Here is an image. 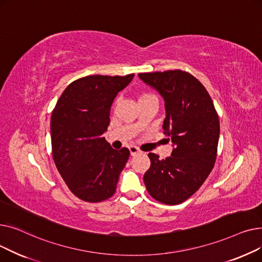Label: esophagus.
<instances>
[{"mask_svg":"<svg viewBox=\"0 0 262 262\" xmlns=\"http://www.w3.org/2000/svg\"><path fill=\"white\" fill-rule=\"evenodd\" d=\"M128 148H129V152H130V155H132V156H136V155H138V154L141 153L140 150H139V148L134 146V145H130Z\"/></svg>","mask_w":262,"mask_h":262,"instance_id":"34e87169","label":"esophagus"}]
</instances>
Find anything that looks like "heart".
<instances>
[{"label": "heart", "instance_id": "heart-1", "mask_svg": "<svg viewBox=\"0 0 262 262\" xmlns=\"http://www.w3.org/2000/svg\"><path fill=\"white\" fill-rule=\"evenodd\" d=\"M148 95H149V94H143V95L141 96V98H144V96H148Z\"/></svg>", "mask_w": 262, "mask_h": 262}]
</instances>
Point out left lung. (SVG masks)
Masks as SVG:
<instances>
[{"label":"left lung","instance_id":"8db88e82","mask_svg":"<svg viewBox=\"0 0 262 262\" xmlns=\"http://www.w3.org/2000/svg\"><path fill=\"white\" fill-rule=\"evenodd\" d=\"M139 78L164 101L163 134L172 141L171 156L148 154L150 167L143 181L158 202H185L210 174L216 158L220 123L207 90L191 74L181 71L139 73Z\"/></svg>","mask_w":262,"mask_h":262}]
</instances>
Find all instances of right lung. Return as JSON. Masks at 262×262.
Returning <instances> with one entry per match:
<instances>
[{
  "label": "right lung",
  "mask_w": 262,
  "mask_h": 262,
  "mask_svg": "<svg viewBox=\"0 0 262 262\" xmlns=\"http://www.w3.org/2000/svg\"><path fill=\"white\" fill-rule=\"evenodd\" d=\"M125 76L90 75L69 85L51 118L53 159L72 193L96 203L113 196L129 157L103 137L117 94L133 80Z\"/></svg>",
  "instance_id": "add662e5"
}]
</instances>
